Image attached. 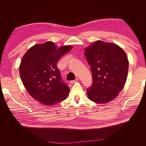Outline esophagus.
Here are the masks:
<instances>
[{"instance_id": "obj_1", "label": "esophagus", "mask_w": 146, "mask_h": 146, "mask_svg": "<svg viewBox=\"0 0 146 146\" xmlns=\"http://www.w3.org/2000/svg\"><path fill=\"white\" fill-rule=\"evenodd\" d=\"M78 78H76V79H75L74 80H71L70 82V83H71V84H73V83H76V82H77V81H78Z\"/></svg>"}]
</instances>
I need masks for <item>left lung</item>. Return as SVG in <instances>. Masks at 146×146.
Wrapping results in <instances>:
<instances>
[{"instance_id":"8db88e82","label":"left lung","mask_w":146,"mask_h":146,"mask_svg":"<svg viewBox=\"0 0 146 146\" xmlns=\"http://www.w3.org/2000/svg\"><path fill=\"white\" fill-rule=\"evenodd\" d=\"M84 50L92 77L88 98L97 104L108 103L117 98L125 83L129 70L125 52L116 44L102 41L92 42Z\"/></svg>"}]
</instances>
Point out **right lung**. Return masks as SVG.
<instances>
[{
	"mask_svg": "<svg viewBox=\"0 0 146 146\" xmlns=\"http://www.w3.org/2000/svg\"><path fill=\"white\" fill-rule=\"evenodd\" d=\"M72 46L57 48L47 41L35 44L26 52L19 66V74L29 94L41 104L50 107L68 98L69 88L60 77L56 64Z\"/></svg>",
	"mask_w": 146,
	"mask_h": 146,
	"instance_id": "1",
	"label": "right lung"
}]
</instances>
